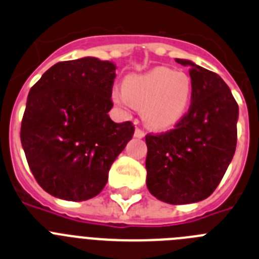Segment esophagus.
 Here are the masks:
<instances>
[{"mask_svg":"<svg viewBox=\"0 0 259 259\" xmlns=\"http://www.w3.org/2000/svg\"><path fill=\"white\" fill-rule=\"evenodd\" d=\"M145 132H143V130H141V129H138V127H137L136 129V132H134V137H136V138H145Z\"/></svg>","mask_w":259,"mask_h":259,"instance_id":"obj_1","label":"esophagus"}]
</instances>
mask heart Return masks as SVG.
<instances>
[{
  "instance_id": "b5f03b06",
  "label": "heart",
  "mask_w": 259,
  "mask_h": 259,
  "mask_svg": "<svg viewBox=\"0 0 259 259\" xmlns=\"http://www.w3.org/2000/svg\"><path fill=\"white\" fill-rule=\"evenodd\" d=\"M192 95L193 83L188 74L160 66L127 75L122 90L112 91V100L122 108H138L148 127L164 130L185 117Z\"/></svg>"
}]
</instances>
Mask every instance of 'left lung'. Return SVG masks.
I'll use <instances>...</instances> for the list:
<instances>
[{"instance_id":"obj_1","label":"left lung","mask_w":259,"mask_h":259,"mask_svg":"<svg viewBox=\"0 0 259 259\" xmlns=\"http://www.w3.org/2000/svg\"><path fill=\"white\" fill-rule=\"evenodd\" d=\"M176 62L190 67L192 104L176 129L146 136V184L165 203L188 204L210 197L232 161L238 105L218 74L190 60Z\"/></svg>"}]
</instances>
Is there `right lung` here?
<instances>
[{"mask_svg": "<svg viewBox=\"0 0 259 259\" xmlns=\"http://www.w3.org/2000/svg\"><path fill=\"white\" fill-rule=\"evenodd\" d=\"M116 65L82 57L53 65L28 92L21 142L47 193L80 202L102 192L116 157L134 134L111 120Z\"/></svg>", "mask_w": 259, "mask_h": 259, "instance_id": "right-lung-1", "label": "right lung"}]
</instances>
